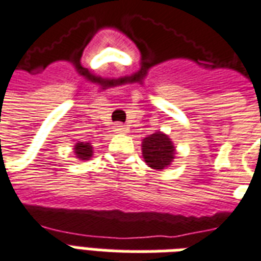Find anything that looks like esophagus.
Returning a JSON list of instances; mask_svg holds the SVG:
<instances>
[{
	"instance_id": "1",
	"label": "esophagus",
	"mask_w": 261,
	"mask_h": 261,
	"mask_svg": "<svg viewBox=\"0 0 261 261\" xmlns=\"http://www.w3.org/2000/svg\"><path fill=\"white\" fill-rule=\"evenodd\" d=\"M113 131L119 133V134H123V133L127 131V128H125V125H123L121 123H116V124L113 125Z\"/></svg>"
}]
</instances>
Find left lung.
<instances>
[{
  "label": "left lung",
  "instance_id": "1",
  "mask_svg": "<svg viewBox=\"0 0 261 261\" xmlns=\"http://www.w3.org/2000/svg\"><path fill=\"white\" fill-rule=\"evenodd\" d=\"M142 156L149 168L165 169L175 159V147L170 138L162 131H156L142 140Z\"/></svg>",
  "mask_w": 261,
  "mask_h": 261
}]
</instances>
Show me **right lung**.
Returning a JSON list of instances; mask_svg holds the SVG:
<instances>
[{"label": "right lung", "instance_id": "1", "mask_svg": "<svg viewBox=\"0 0 261 261\" xmlns=\"http://www.w3.org/2000/svg\"><path fill=\"white\" fill-rule=\"evenodd\" d=\"M74 152L76 158L81 161H88L93 155V147L91 145V142H78L75 144Z\"/></svg>", "mask_w": 261, "mask_h": 261}]
</instances>
